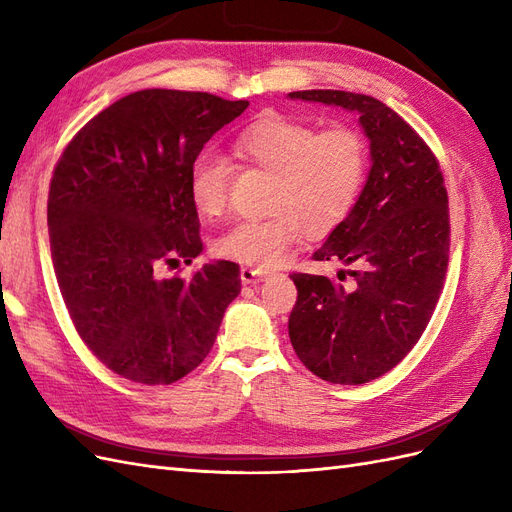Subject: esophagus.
Wrapping results in <instances>:
<instances>
[{
  "label": "esophagus",
  "mask_w": 512,
  "mask_h": 512,
  "mask_svg": "<svg viewBox=\"0 0 512 512\" xmlns=\"http://www.w3.org/2000/svg\"><path fill=\"white\" fill-rule=\"evenodd\" d=\"M267 277H269V271L254 269V267H243V269H241V282H243V284H258V282H265Z\"/></svg>",
  "instance_id": "esophagus-1"
}]
</instances>
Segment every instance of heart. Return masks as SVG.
Here are the masks:
<instances>
[{"label":"heart","instance_id":"1","mask_svg":"<svg viewBox=\"0 0 512 512\" xmlns=\"http://www.w3.org/2000/svg\"><path fill=\"white\" fill-rule=\"evenodd\" d=\"M232 153L273 173L269 215L241 220L215 239L226 260L269 269L294 250L305 230L324 235L342 224L359 203L369 170V145L348 123L318 130L312 123L267 115L245 126ZM232 166L215 153H200L190 168L188 192L194 209L218 218L228 205Z\"/></svg>","mask_w":512,"mask_h":512}]
</instances>
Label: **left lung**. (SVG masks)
Returning a JSON list of instances; mask_svg holds the SVG:
<instances>
[{
    "label": "left lung",
    "instance_id": "obj_1",
    "mask_svg": "<svg viewBox=\"0 0 512 512\" xmlns=\"http://www.w3.org/2000/svg\"><path fill=\"white\" fill-rule=\"evenodd\" d=\"M290 98L359 113L371 170L352 213L314 260L354 269L337 280L292 273L288 318L301 363L333 384H365L391 371L421 339L448 267L451 220L438 158L418 132L380 100L350 91H292Z\"/></svg>",
    "mask_w": 512,
    "mask_h": 512
}]
</instances>
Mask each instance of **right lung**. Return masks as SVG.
Returning <instances> with one entry per match:
<instances>
[{
    "mask_svg": "<svg viewBox=\"0 0 512 512\" xmlns=\"http://www.w3.org/2000/svg\"><path fill=\"white\" fill-rule=\"evenodd\" d=\"M247 104L207 91H134L89 119L55 164L46 218L61 297L85 346L121 378L188 376L241 292L230 260L190 280L160 271L203 252L190 168Z\"/></svg>",
    "mask_w": 512,
    "mask_h": 512,
    "instance_id": "1",
    "label": "right lung"
}]
</instances>
